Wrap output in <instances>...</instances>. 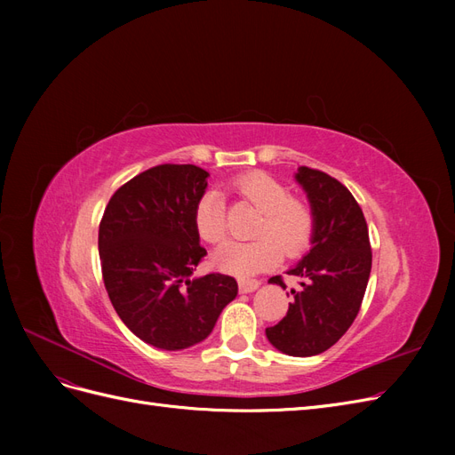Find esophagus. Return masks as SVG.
<instances>
[{"label":"esophagus","mask_w":455,"mask_h":455,"mask_svg":"<svg viewBox=\"0 0 455 455\" xmlns=\"http://www.w3.org/2000/svg\"><path fill=\"white\" fill-rule=\"evenodd\" d=\"M258 286H259V281H256V279H239V291H241L243 294L254 292Z\"/></svg>","instance_id":"esophagus-1"}]
</instances>
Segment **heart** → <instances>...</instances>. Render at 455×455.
<instances>
[{"label":"heart","instance_id":"b5f03b06","mask_svg":"<svg viewBox=\"0 0 455 455\" xmlns=\"http://www.w3.org/2000/svg\"><path fill=\"white\" fill-rule=\"evenodd\" d=\"M233 189L261 211L254 226L252 241H226L214 251V264L226 273L254 275L279 264L283 252L288 258L306 249L313 235V211L306 201L291 196L277 178L266 172H249L233 182ZM194 224L206 243H218L226 235V204L218 191H206L196 204Z\"/></svg>","mask_w":455,"mask_h":455}]
</instances>
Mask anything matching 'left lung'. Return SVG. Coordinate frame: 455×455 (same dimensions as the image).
<instances>
[{"mask_svg": "<svg viewBox=\"0 0 455 455\" xmlns=\"http://www.w3.org/2000/svg\"><path fill=\"white\" fill-rule=\"evenodd\" d=\"M298 184L313 211L311 251L286 273L298 279L286 316L266 328L273 347L291 356L324 353L359 315L371 269L368 226L351 191L323 171L299 167ZM269 283L281 284V275Z\"/></svg>", "mask_w": 455, "mask_h": 455, "instance_id": "obj_1", "label": "left lung"}]
</instances>
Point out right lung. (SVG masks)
Masks as SVG:
<instances>
[{"mask_svg": "<svg viewBox=\"0 0 455 455\" xmlns=\"http://www.w3.org/2000/svg\"><path fill=\"white\" fill-rule=\"evenodd\" d=\"M206 178L209 172L196 164H157L123 184L100 220L109 301L134 336L159 349L203 341L237 296L229 275L191 277L206 256L194 224Z\"/></svg>", "mask_w": 455, "mask_h": 455, "instance_id": "obj_1", "label": "right lung"}]
</instances>
